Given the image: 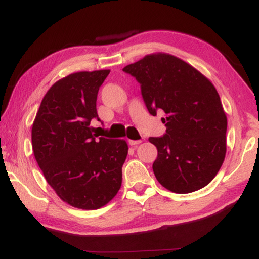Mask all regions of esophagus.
Returning a JSON list of instances; mask_svg holds the SVG:
<instances>
[{
  "mask_svg": "<svg viewBox=\"0 0 259 259\" xmlns=\"http://www.w3.org/2000/svg\"><path fill=\"white\" fill-rule=\"evenodd\" d=\"M142 141L141 140H128V143L131 146H137L139 145V143H141Z\"/></svg>",
  "mask_w": 259,
  "mask_h": 259,
  "instance_id": "obj_1",
  "label": "esophagus"
}]
</instances>
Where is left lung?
Masks as SVG:
<instances>
[{
  "label": "left lung",
  "instance_id": "1",
  "mask_svg": "<svg viewBox=\"0 0 259 259\" xmlns=\"http://www.w3.org/2000/svg\"><path fill=\"white\" fill-rule=\"evenodd\" d=\"M122 70L140 83L149 113H164L165 134L149 138L157 148L156 180L175 193L207 185L226 156L227 117L215 87L189 63L166 53L146 55Z\"/></svg>",
  "mask_w": 259,
  "mask_h": 259
}]
</instances>
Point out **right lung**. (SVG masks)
<instances>
[{"label":"right lung","instance_id":"add662e5","mask_svg":"<svg viewBox=\"0 0 259 259\" xmlns=\"http://www.w3.org/2000/svg\"><path fill=\"white\" fill-rule=\"evenodd\" d=\"M110 70L78 71L59 79L44 96L32 126L39 168L55 193L81 209H97L121 186L125 140L97 138L96 101Z\"/></svg>","mask_w":259,"mask_h":259}]
</instances>
